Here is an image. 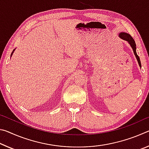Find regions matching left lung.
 Returning a JSON list of instances; mask_svg holds the SVG:
<instances>
[{
	"label": "left lung",
	"instance_id": "8db88e82",
	"mask_svg": "<svg viewBox=\"0 0 149 149\" xmlns=\"http://www.w3.org/2000/svg\"><path fill=\"white\" fill-rule=\"evenodd\" d=\"M118 36H119L120 38H121L123 40H124V41H126L128 42V43L130 45L131 47L132 48V49L133 50V53H134L136 58H137V60L139 63V65L140 67H141L140 58L137 55V52H136V44H135L134 39L132 38V37L131 36L130 34H128V33H125V32L120 33L119 35H118Z\"/></svg>",
	"mask_w": 149,
	"mask_h": 149
}]
</instances>
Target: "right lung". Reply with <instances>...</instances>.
I'll return each instance as SVG.
<instances>
[{
  "label": "right lung",
  "mask_w": 149,
  "mask_h": 149,
  "mask_svg": "<svg viewBox=\"0 0 149 149\" xmlns=\"http://www.w3.org/2000/svg\"><path fill=\"white\" fill-rule=\"evenodd\" d=\"M15 49H14V50H13V51H12V54H11V56H10V57L12 56V54H13V53H14V50H15Z\"/></svg>",
  "instance_id": "right-lung-1"
}]
</instances>
